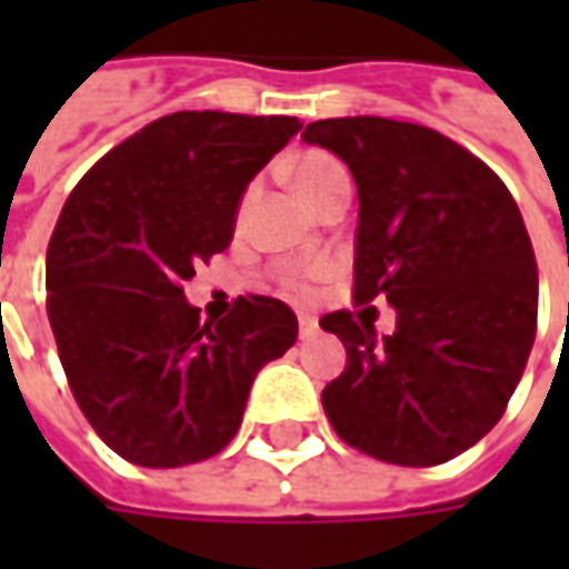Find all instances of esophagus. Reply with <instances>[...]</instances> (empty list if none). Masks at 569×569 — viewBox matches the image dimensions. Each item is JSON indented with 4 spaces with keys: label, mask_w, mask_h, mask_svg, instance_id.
<instances>
[{
    "label": "esophagus",
    "mask_w": 569,
    "mask_h": 569,
    "mask_svg": "<svg viewBox=\"0 0 569 569\" xmlns=\"http://www.w3.org/2000/svg\"><path fill=\"white\" fill-rule=\"evenodd\" d=\"M298 332H301V338H313V335L320 332V322H317V317L301 313V317H298Z\"/></svg>",
    "instance_id": "34e87169"
}]
</instances>
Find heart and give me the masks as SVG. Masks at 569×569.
Masks as SVG:
<instances>
[{
  "instance_id": "heart-1",
  "label": "heart",
  "mask_w": 569,
  "mask_h": 569,
  "mask_svg": "<svg viewBox=\"0 0 569 569\" xmlns=\"http://www.w3.org/2000/svg\"><path fill=\"white\" fill-rule=\"evenodd\" d=\"M292 179H296L298 191L305 194V200H310L313 207L320 203L329 191H335L338 186L350 182L345 163L338 161L329 151H305L292 161ZM280 283L289 289V292H308V280L301 273H283Z\"/></svg>"
}]
</instances>
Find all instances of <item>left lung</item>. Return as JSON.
<instances>
[{
	"label": "left lung",
	"instance_id": "obj_1",
	"mask_svg": "<svg viewBox=\"0 0 569 569\" xmlns=\"http://www.w3.org/2000/svg\"><path fill=\"white\" fill-rule=\"evenodd\" d=\"M357 179L353 301L383 296L396 332L353 310L320 326L347 347L322 390L335 432L396 466H436L488 436L537 338L539 277L518 203L488 163L439 130L357 116L301 133Z\"/></svg>",
	"mask_w": 569,
	"mask_h": 569
}]
</instances>
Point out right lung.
I'll return each mask as SVG.
<instances>
[{
  "mask_svg": "<svg viewBox=\"0 0 569 569\" xmlns=\"http://www.w3.org/2000/svg\"><path fill=\"white\" fill-rule=\"evenodd\" d=\"M301 124L289 116L173 112L93 163L48 243V320L97 436L149 469L200 463L234 439L261 366L298 338L289 305L240 296L200 320L182 296L222 252L249 179Z\"/></svg>",
  "mask_w": 569,
  "mask_h": 569,
  "instance_id": "add662e5",
  "label": "right lung"
}]
</instances>
